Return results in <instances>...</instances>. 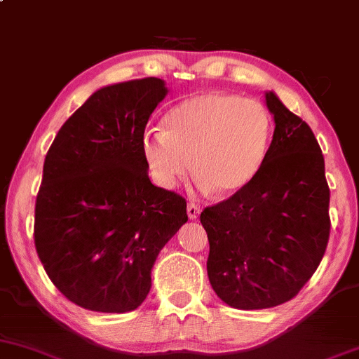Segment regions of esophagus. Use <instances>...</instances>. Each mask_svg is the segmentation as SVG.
<instances>
[{
    "instance_id": "esophagus-1",
    "label": "esophagus",
    "mask_w": 359,
    "mask_h": 359,
    "mask_svg": "<svg viewBox=\"0 0 359 359\" xmlns=\"http://www.w3.org/2000/svg\"><path fill=\"white\" fill-rule=\"evenodd\" d=\"M199 214H201L199 205H196V204H192V203L187 204V216H189V219H197V217H199Z\"/></svg>"
}]
</instances>
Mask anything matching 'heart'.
<instances>
[{"label": "heart", "mask_w": 359, "mask_h": 359, "mask_svg": "<svg viewBox=\"0 0 359 359\" xmlns=\"http://www.w3.org/2000/svg\"><path fill=\"white\" fill-rule=\"evenodd\" d=\"M271 135L273 119L263 102L208 90L168 111L165 130H147L142 151L151 179L162 189L175 187L194 168L201 189L233 196L259 174Z\"/></svg>", "instance_id": "1"}]
</instances>
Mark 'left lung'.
Segmentation results:
<instances>
[{"instance_id":"1","label":"left lung","mask_w":359,"mask_h":359,"mask_svg":"<svg viewBox=\"0 0 359 359\" xmlns=\"http://www.w3.org/2000/svg\"><path fill=\"white\" fill-rule=\"evenodd\" d=\"M275 131L248 187L201 214L209 240L208 277L229 307L280 306L314 275L327 246L329 187L319 143L297 114L266 90Z\"/></svg>"}]
</instances>
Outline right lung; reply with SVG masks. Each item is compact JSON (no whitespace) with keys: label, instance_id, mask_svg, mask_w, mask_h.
<instances>
[{"label":"right lung","instance_id":"1","mask_svg":"<svg viewBox=\"0 0 359 359\" xmlns=\"http://www.w3.org/2000/svg\"><path fill=\"white\" fill-rule=\"evenodd\" d=\"M167 93L158 77L94 90L45 156L35 248L53 285L88 311L142 306L156 257L187 222L185 201L150 182L142 151Z\"/></svg>","mask_w":359,"mask_h":359}]
</instances>
